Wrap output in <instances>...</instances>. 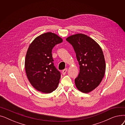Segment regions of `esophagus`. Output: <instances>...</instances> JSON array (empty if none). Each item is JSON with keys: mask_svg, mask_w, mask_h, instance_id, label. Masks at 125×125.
<instances>
[{"mask_svg": "<svg viewBox=\"0 0 125 125\" xmlns=\"http://www.w3.org/2000/svg\"><path fill=\"white\" fill-rule=\"evenodd\" d=\"M67 68H65L64 69V70H63V71H62V73L63 75H65V74H66V73H67Z\"/></svg>", "mask_w": 125, "mask_h": 125, "instance_id": "obj_1", "label": "esophagus"}]
</instances>
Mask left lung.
I'll return each mask as SVG.
<instances>
[{"label":"left lung","mask_w":125,"mask_h":125,"mask_svg":"<svg viewBox=\"0 0 125 125\" xmlns=\"http://www.w3.org/2000/svg\"><path fill=\"white\" fill-rule=\"evenodd\" d=\"M66 40L73 46L80 65L75 78L78 90L87 93L96 88L102 80L106 69L102 50L94 40L86 35L76 34Z\"/></svg>","instance_id":"left-lung-1"}]
</instances>
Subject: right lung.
Instances as JSON below:
<instances>
[{"instance_id":"obj_1","label":"right lung","mask_w":125,"mask_h":125,"mask_svg":"<svg viewBox=\"0 0 125 125\" xmlns=\"http://www.w3.org/2000/svg\"><path fill=\"white\" fill-rule=\"evenodd\" d=\"M62 39L52 32L37 37L29 45L26 55L25 67L28 79L36 90L44 93L55 91L61 73L54 66L52 49Z\"/></svg>"}]
</instances>
